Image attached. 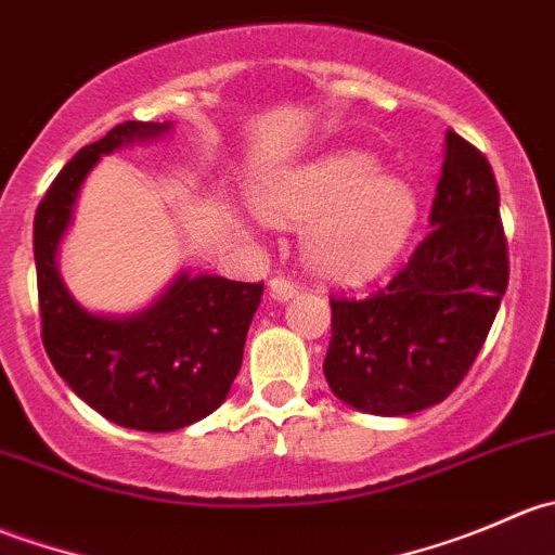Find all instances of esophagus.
<instances>
[{
	"mask_svg": "<svg viewBox=\"0 0 555 555\" xmlns=\"http://www.w3.org/2000/svg\"><path fill=\"white\" fill-rule=\"evenodd\" d=\"M298 289H300V284H295L293 279H287V276L271 279V298L273 300H289L293 295H298Z\"/></svg>",
	"mask_w": 555,
	"mask_h": 555,
	"instance_id": "esophagus-1",
	"label": "esophagus"
}]
</instances>
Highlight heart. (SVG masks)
Returning <instances> with one entry per match:
<instances>
[{
  "label": "heart",
  "instance_id": "1",
  "mask_svg": "<svg viewBox=\"0 0 555 555\" xmlns=\"http://www.w3.org/2000/svg\"><path fill=\"white\" fill-rule=\"evenodd\" d=\"M365 150H338L266 193V209L282 220H311L306 251L327 279L357 282L397 260L418 220L411 182L378 171Z\"/></svg>",
  "mask_w": 555,
  "mask_h": 555
}]
</instances>
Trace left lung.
<instances>
[{"label": "left lung", "mask_w": 555, "mask_h": 555, "mask_svg": "<svg viewBox=\"0 0 555 555\" xmlns=\"http://www.w3.org/2000/svg\"><path fill=\"white\" fill-rule=\"evenodd\" d=\"M429 233L365 298L333 295L324 378L362 413L408 416L462 384L494 324L511 260L494 171L478 147L446 133Z\"/></svg>", "instance_id": "8db88e82"}]
</instances>
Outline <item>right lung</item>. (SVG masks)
Masks as SVG:
<instances>
[{"label": "right lung", "mask_w": 555, "mask_h": 555, "mask_svg": "<svg viewBox=\"0 0 555 555\" xmlns=\"http://www.w3.org/2000/svg\"><path fill=\"white\" fill-rule=\"evenodd\" d=\"M169 128L142 120L115 126L59 171L35 215L44 351L80 400L109 422L142 433L182 429L222 405L262 298V282L179 273L147 311L115 319L82 309L61 282L55 255L82 179L102 155Z\"/></svg>", "instance_id": "right-lung-1"}]
</instances>
